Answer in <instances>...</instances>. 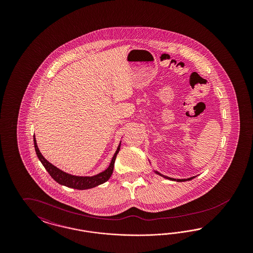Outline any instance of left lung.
Segmentation results:
<instances>
[{
  "mask_svg": "<svg viewBox=\"0 0 253 253\" xmlns=\"http://www.w3.org/2000/svg\"><path fill=\"white\" fill-rule=\"evenodd\" d=\"M157 174H159V175H161V176H163L164 178H167V179H169V180H174L177 181V182H183V181H188V180H192L193 178H194L195 176H193V177H190V178H187V179H174V178H170V177H168V176H165V175H163V174H161V173H159L158 171H156Z\"/></svg>",
  "mask_w": 253,
  "mask_h": 253,
  "instance_id": "obj_1",
  "label": "left lung"
}]
</instances>
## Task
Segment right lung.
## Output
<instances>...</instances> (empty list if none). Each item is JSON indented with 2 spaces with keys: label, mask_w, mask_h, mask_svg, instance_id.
I'll return each instance as SVG.
<instances>
[{
  "label": "right lung",
  "mask_w": 253,
  "mask_h": 253,
  "mask_svg": "<svg viewBox=\"0 0 253 253\" xmlns=\"http://www.w3.org/2000/svg\"><path fill=\"white\" fill-rule=\"evenodd\" d=\"M34 147H35V151H36L38 158L40 159V161L42 162L43 167L48 171L49 174L51 175V177L54 180L58 182L60 185L66 186L68 188H73V189H76V190H87V189L95 188L96 186L106 182L111 177V175L113 173L116 158H117V156H118V154L120 152V149H121V143L119 145V147L117 149V152L115 153L114 157L112 158V161H111L108 168L106 169L104 171H102V172H100L96 175H94V176H76V175L66 173L60 169L55 167L53 164L48 162L41 154V152L38 148V145H37L35 134H34Z\"/></svg>",
  "instance_id": "add662e5"
}]
</instances>
